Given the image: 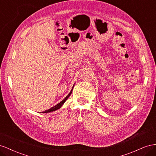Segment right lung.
I'll list each match as a JSON object with an SVG mask.
<instances>
[{
  "label": "right lung",
  "mask_w": 156,
  "mask_h": 156,
  "mask_svg": "<svg viewBox=\"0 0 156 156\" xmlns=\"http://www.w3.org/2000/svg\"><path fill=\"white\" fill-rule=\"evenodd\" d=\"M74 86H73V87H74ZM73 89H72V90H71V91H70V92L69 93V95H68L67 96H66L63 101H62L61 102H60L59 103H58L57 105H56L55 106H53V107H51V108L48 109V110H46V111H44V112H42V113L51 112H53V111H55V110H58L59 108H60L61 107V106L64 104L66 100H67V99H68V98L69 97V96L71 95V93H72V92H73Z\"/></svg>",
  "instance_id": "right-lung-1"
}]
</instances>
